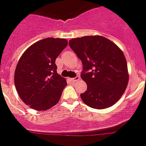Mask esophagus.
<instances>
[{
	"instance_id": "1",
	"label": "esophagus",
	"mask_w": 146,
	"mask_h": 146,
	"mask_svg": "<svg viewBox=\"0 0 146 146\" xmlns=\"http://www.w3.org/2000/svg\"><path fill=\"white\" fill-rule=\"evenodd\" d=\"M80 80V76H77V77H74V78H71L70 80L72 82H77L78 80Z\"/></svg>"
}]
</instances>
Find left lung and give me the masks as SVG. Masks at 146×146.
Here are the masks:
<instances>
[{"instance_id": "left-lung-1", "label": "left lung", "mask_w": 146, "mask_h": 146, "mask_svg": "<svg viewBox=\"0 0 146 146\" xmlns=\"http://www.w3.org/2000/svg\"><path fill=\"white\" fill-rule=\"evenodd\" d=\"M69 46L82 61L81 78L87 89L80 95L95 109H105L117 102L128 83L126 59L116 44L102 36L72 38Z\"/></svg>"}]
</instances>
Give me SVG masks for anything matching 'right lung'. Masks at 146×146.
Listing matches in <instances>:
<instances>
[{
  "instance_id": "add662e5",
  "label": "right lung",
  "mask_w": 146,
  "mask_h": 146,
  "mask_svg": "<svg viewBox=\"0 0 146 146\" xmlns=\"http://www.w3.org/2000/svg\"><path fill=\"white\" fill-rule=\"evenodd\" d=\"M65 38H46L29 46L16 66L14 82L19 97L36 110L56 105L66 82L56 72V57L68 44Z\"/></svg>"
}]
</instances>
